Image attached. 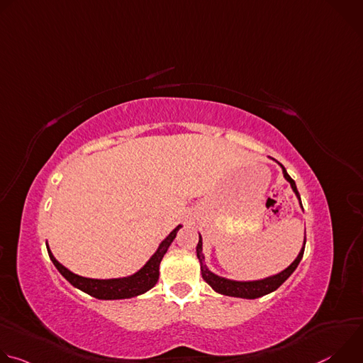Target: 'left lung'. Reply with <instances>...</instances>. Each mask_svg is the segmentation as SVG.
<instances>
[{
  "label": "left lung",
  "instance_id": "1",
  "mask_svg": "<svg viewBox=\"0 0 363 363\" xmlns=\"http://www.w3.org/2000/svg\"><path fill=\"white\" fill-rule=\"evenodd\" d=\"M281 169H283L284 178L290 182L293 191L296 192L297 198L300 199L296 182L290 178V175L287 174V171H286V168L283 165H281ZM300 205H301V201H300ZM304 245H306V240H304L303 248L300 250L297 258L286 270H283L281 273H279L276 276H272V277H267V279H263V280H255V281H234V280H227L224 277H218L214 273H211L208 270V267H206L205 262H203L202 238H201V235H199V241H198V245H196V257H198L199 264H201L202 279L206 283H208L217 293H221V294H225V296H233V297H241V298H257V297L266 296V294L277 290L293 274V272L297 269V266H298V263L301 260V257H303Z\"/></svg>",
  "mask_w": 363,
  "mask_h": 363
}]
</instances>
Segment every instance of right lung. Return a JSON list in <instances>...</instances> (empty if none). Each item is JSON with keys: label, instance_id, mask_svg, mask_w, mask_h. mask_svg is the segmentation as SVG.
Segmentation results:
<instances>
[{"label": "right lung", "instance_id": "add662e5", "mask_svg": "<svg viewBox=\"0 0 363 363\" xmlns=\"http://www.w3.org/2000/svg\"><path fill=\"white\" fill-rule=\"evenodd\" d=\"M181 225H178L158 247L157 252H155L149 262L133 276L125 277V279H112V280H96V279H86L82 276H77L67 270L65 266H62L55 255L51 254L50 248L47 247L48 255L51 258V262L56 266V269L60 272V274L74 287L79 290L101 300H116V298H129L139 296L147 290H150L155 284H157L160 279V264L162 262V258L165 252L168 251L171 242L177 237L178 230Z\"/></svg>", "mask_w": 363, "mask_h": 363}]
</instances>
